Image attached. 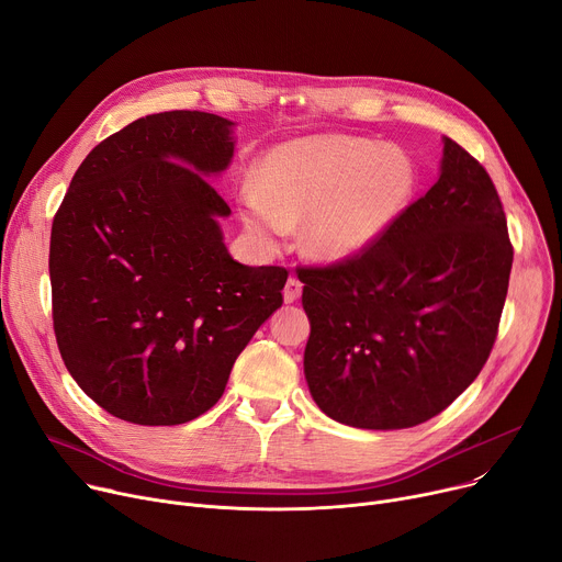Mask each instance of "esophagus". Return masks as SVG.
<instances>
[{
    "label": "esophagus",
    "mask_w": 562,
    "mask_h": 562,
    "mask_svg": "<svg viewBox=\"0 0 562 562\" xmlns=\"http://www.w3.org/2000/svg\"><path fill=\"white\" fill-rule=\"evenodd\" d=\"M303 293V282L297 278H289L284 284V303H295Z\"/></svg>",
    "instance_id": "34e87169"
}]
</instances>
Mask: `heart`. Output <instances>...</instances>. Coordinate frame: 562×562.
Returning a JSON list of instances; mask_svg holds the SVG:
<instances>
[{"label": "heart", "mask_w": 562, "mask_h": 562, "mask_svg": "<svg viewBox=\"0 0 562 562\" xmlns=\"http://www.w3.org/2000/svg\"><path fill=\"white\" fill-rule=\"evenodd\" d=\"M416 184L397 148L357 137H307L278 146L241 194L244 223L261 246H276L305 217L303 244L341 261L375 241L404 212Z\"/></svg>", "instance_id": "obj_1"}]
</instances>
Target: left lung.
<instances>
[{
	"mask_svg": "<svg viewBox=\"0 0 562 562\" xmlns=\"http://www.w3.org/2000/svg\"><path fill=\"white\" fill-rule=\"evenodd\" d=\"M513 246L495 184L445 137L440 178L368 248L297 267L305 378L325 416L406 429L450 406L497 339Z\"/></svg>",
	"mask_w": 562,
	"mask_h": 562,
	"instance_id": "1",
	"label": "left lung"
}]
</instances>
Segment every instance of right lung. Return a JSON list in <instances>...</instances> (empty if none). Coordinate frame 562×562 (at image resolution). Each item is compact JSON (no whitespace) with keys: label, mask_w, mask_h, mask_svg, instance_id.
Wrapping results in <instances>:
<instances>
[{"label":"right lung","mask_w":562,"mask_h":562,"mask_svg":"<svg viewBox=\"0 0 562 562\" xmlns=\"http://www.w3.org/2000/svg\"><path fill=\"white\" fill-rule=\"evenodd\" d=\"M233 122L201 110L146 115L97 144L52 223V316L88 397L133 425L212 408L289 271L246 267L205 176L231 165Z\"/></svg>","instance_id":"1"}]
</instances>
